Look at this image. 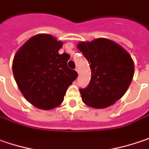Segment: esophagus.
Listing matches in <instances>:
<instances>
[{
	"instance_id": "obj_1",
	"label": "esophagus",
	"mask_w": 149,
	"mask_h": 149,
	"mask_svg": "<svg viewBox=\"0 0 149 149\" xmlns=\"http://www.w3.org/2000/svg\"><path fill=\"white\" fill-rule=\"evenodd\" d=\"M75 70L77 71V73H79V69H78V68H76Z\"/></svg>"
}]
</instances>
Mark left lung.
Listing matches in <instances>:
<instances>
[{"label":"left lung","instance_id":"1","mask_svg":"<svg viewBox=\"0 0 149 149\" xmlns=\"http://www.w3.org/2000/svg\"><path fill=\"white\" fill-rule=\"evenodd\" d=\"M77 48L88 61L91 80L80 88L82 101L94 108H105L124 95L133 77L134 64L118 44L106 38L80 42Z\"/></svg>","mask_w":149,"mask_h":149}]
</instances>
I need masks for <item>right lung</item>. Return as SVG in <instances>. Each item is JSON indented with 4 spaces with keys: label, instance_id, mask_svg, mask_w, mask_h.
<instances>
[{
    "label": "right lung",
    "instance_id": "1",
    "mask_svg": "<svg viewBox=\"0 0 149 149\" xmlns=\"http://www.w3.org/2000/svg\"><path fill=\"white\" fill-rule=\"evenodd\" d=\"M62 42L52 36L39 34L18 50L12 70L17 86L35 107L49 110L59 106L67 89L77 77L68 67L70 55L59 54Z\"/></svg>",
    "mask_w": 149,
    "mask_h": 149
}]
</instances>
